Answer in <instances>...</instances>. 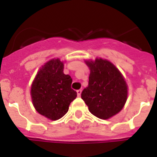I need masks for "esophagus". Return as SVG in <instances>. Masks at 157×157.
<instances>
[{
  "mask_svg": "<svg viewBox=\"0 0 157 157\" xmlns=\"http://www.w3.org/2000/svg\"><path fill=\"white\" fill-rule=\"evenodd\" d=\"M76 93H77V95L81 96V90H78L76 91Z\"/></svg>",
  "mask_w": 157,
  "mask_h": 157,
  "instance_id": "1",
  "label": "esophagus"
}]
</instances>
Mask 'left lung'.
Instances as JSON below:
<instances>
[{
    "label": "left lung",
    "mask_w": 157,
    "mask_h": 157,
    "mask_svg": "<svg viewBox=\"0 0 157 157\" xmlns=\"http://www.w3.org/2000/svg\"><path fill=\"white\" fill-rule=\"evenodd\" d=\"M90 70L89 85L81 98L89 111L98 118L107 120L121 111L127 100L128 86L121 72L107 59L86 60Z\"/></svg>",
    "instance_id": "8db88e82"
}]
</instances>
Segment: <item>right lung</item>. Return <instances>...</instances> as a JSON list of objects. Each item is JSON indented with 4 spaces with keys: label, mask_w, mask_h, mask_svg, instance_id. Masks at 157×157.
Wrapping results in <instances>:
<instances>
[{
    "label": "right lung",
    "mask_w": 157,
    "mask_h": 157,
    "mask_svg": "<svg viewBox=\"0 0 157 157\" xmlns=\"http://www.w3.org/2000/svg\"><path fill=\"white\" fill-rule=\"evenodd\" d=\"M63 62L59 59H51L39 69L31 86L35 109L51 121L63 117L77 95L71 88V76L63 73Z\"/></svg>",
    "instance_id": "obj_1"
}]
</instances>
